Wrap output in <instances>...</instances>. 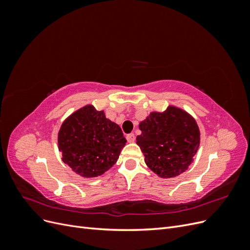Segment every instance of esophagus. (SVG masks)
Wrapping results in <instances>:
<instances>
[{"label": "esophagus", "instance_id": "34e87169", "mask_svg": "<svg viewBox=\"0 0 250 250\" xmlns=\"http://www.w3.org/2000/svg\"><path fill=\"white\" fill-rule=\"evenodd\" d=\"M126 140H127V142H128V143H134V141H135V137H134V134H133V133L127 134Z\"/></svg>", "mask_w": 250, "mask_h": 250}]
</instances>
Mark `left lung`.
I'll return each instance as SVG.
<instances>
[{"mask_svg": "<svg viewBox=\"0 0 250 250\" xmlns=\"http://www.w3.org/2000/svg\"><path fill=\"white\" fill-rule=\"evenodd\" d=\"M139 128L137 144L158 177L173 178L188 170L200 144L199 127L192 115L169 105L164 111H151Z\"/></svg>", "mask_w": 250, "mask_h": 250, "instance_id": "obj_1", "label": "left lung"}]
</instances>
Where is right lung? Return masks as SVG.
I'll return each mask as SVG.
<instances>
[{"label": "right lung", "instance_id": "add662e5", "mask_svg": "<svg viewBox=\"0 0 250 250\" xmlns=\"http://www.w3.org/2000/svg\"><path fill=\"white\" fill-rule=\"evenodd\" d=\"M57 142L62 162L84 178L108 171L126 144L121 127L93 104L84 105L63 121Z\"/></svg>", "mask_w": 250, "mask_h": 250}]
</instances>
